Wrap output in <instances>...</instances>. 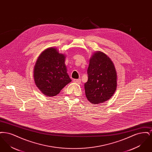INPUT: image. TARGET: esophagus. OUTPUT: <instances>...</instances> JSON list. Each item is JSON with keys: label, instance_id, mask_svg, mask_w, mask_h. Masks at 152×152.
<instances>
[{"label": "esophagus", "instance_id": "esophagus-1", "mask_svg": "<svg viewBox=\"0 0 152 152\" xmlns=\"http://www.w3.org/2000/svg\"><path fill=\"white\" fill-rule=\"evenodd\" d=\"M73 81L74 83H77V84H80L81 83V79H74Z\"/></svg>", "mask_w": 152, "mask_h": 152}]
</instances>
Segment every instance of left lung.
<instances>
[{
  "label": "left lung",
  "mask_w": 152,
  "mask_h": 152,
  "mask_svg": "<svg viewBox=\"0 0 152 152\" xmlns=\"http://www.w3.org/2000/svg\"><path fill=\"white\" fill-rule=\"evenodd\" d=\"M84 84L86 96L92 104H99L109 100L117 88V72L115 65L105 53L96 51L89 60Z\"/></svg>",
  "instance_id": "left-lung-1"
}]
</instances>
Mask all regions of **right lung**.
I'll return each instance as SVG.
<instances>
[{"mask_svg": "<svg viewBox=\"0 0 152 152\" xmlns=\"http://www.w3.org/2000/svg\"><path fill=\"white\" fill-rule=\"evenodd\" d=\"M65 59V55L55 47L45 50L37 58L34 79L36 87L45 96H56L72 81L67 73Z\"/></svg>", "mask_w": 152, "mask_h": 152, "instance_id": "right-lung-1", "label": "right lung"}]
</instances>
